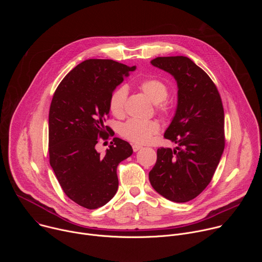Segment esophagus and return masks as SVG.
<instances>
[{
    "label": "esophagus",
    "instance_id": "1",
    "mask_svg": "<svg viewBox=\"0 0 262 262\" xmlns=\"http://www.w3.org/2000/svg\"><path fill=\"white\" fill-rule=\"evenodd\" d=\"M141 148H142V146H141V145H138V144H134V145H133V150H134L135 152L139 151Z\"/></svg>",
    "mask_w": 262,
    "mask_h": 262
}]
</instances>
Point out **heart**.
I'll return each instance as SVG.
<instances>
[{"label": "heart", "instance_id": "heart-1", "mask_svg": "<svg viewBox=\"0 0 262 262\" xmlns=\"http://www.w3.org/2000/svg\"><path fill=\"white\" fill-rule=\"evenodd\" d=\"M139 88L152 102L159 103L158 108L160 111H168L167 104L163 101L167 99L169 90L164 82L158 79H146L139 83ZM126 95L127 89L125 86H120L111 93L108 107L111 113L114 116L121 117L123 115ZM159 130L160 124L156 120L129 119L120 127V134L122 137L138 144L148 143L151 137Z\"/></svg>", "mask_w": 262, "mask_h": 262}]
</instances>
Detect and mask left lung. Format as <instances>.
<instances>
[{
  "label": "left lung",
  "mask_w": 262,
  "mask_h": 262,
  "mask_svg": "<svg viewBox=\"0 0 262 262\" xmlns=\"http://www.w3.org/2000/svg\"><path fill=\"white\" fill-rule=\"evenodd\" d=\"M150 63L177 83L176 111L164 136L178 146L158 149L149 181L166 199L188 202L208 185L225 147L221 96L207 73L188 57H158Z\"/></svg>",
  "instance_id": "obj_1"
}]
</instances>
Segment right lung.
<instances>
[{
	"mask_svg": "<svg viewBox=\"0 0 262 262\" xmlns=\"http://www.w3.org/2000/svg\"><path fill=\"white\" fill-rule=\"evenodd\" d=\"M136 66L106 59L85 60L59 84L49 114L50 164L66 196L95 209L106 204L118 190L117 167L133 155L132 146L114 138L105 155L95 149L106 139L103 122L110 113L111 93Z\"/></svg>",
	"mask_w": 262,
	"mask_h": 262,
	"instance_id": "obj_1",
	"label": "right lung"
}]
</instances>
